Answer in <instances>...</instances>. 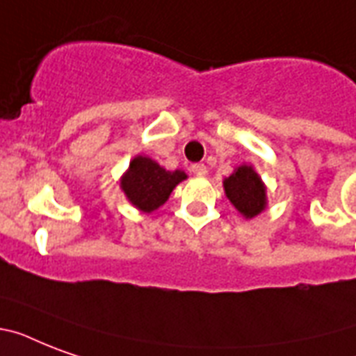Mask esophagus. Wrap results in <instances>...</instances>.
<instances>
[{
	"label": "esophagus",
	"mask_w": 356,
	"mask_h": 356,
	"mask_svg": "<svg viewBox=\"0 0 356 356\" xmlns=\"http://www.w3.org/2000/svg\"><path fill=\"white\" fill-rule=\"evenodd\" d=\"M190 172L194 173V175H200V177H203L207 173V166L205 164H192V168H190Z\"/></svg>",
	"instance_id": "obj_1"
}]
</instances>
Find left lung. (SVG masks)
<instances>
[{"label": "left lung", "instance_id": "obj_1", "mask_svg": "<svg viewBox=\"0 0 356 356\" xmlns=\"http://www.w3.org/2000/svg\"><path fill=\"white\" fill-rule=\"evenodd\" d=\"M225 194L245 218L257 216L266 207V188L251 166H240L223 181Z\"/></svg>", "mask_w": 356, "mask_h": 356}]
</instances>
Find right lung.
I'll list each match as a JSON object with an SVG mask.
<instances>
[{
    "instance_id": "right-lung-1",
    "label": "right lung",
    "mask_w": 356,
    "mask_h": 356,
    "mask_svg": "<svg viewBox=\"0 0 356 356\" xmlns=\"http://www.w3.org/2000/svg\"><path fill=\"white\" fill-rule=\"evenodd\" d=\"M184 179L186 173L181 170L166 172L147 156H136L129 172L123 175L122 188L134 207L144 212H153L166 203L172 190Z\"/></svg>"
}]
</instances>
